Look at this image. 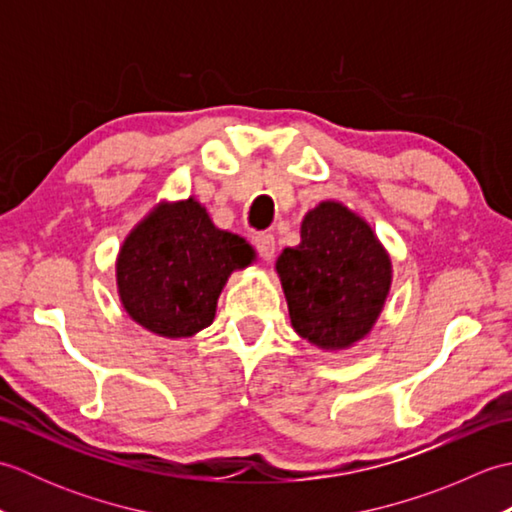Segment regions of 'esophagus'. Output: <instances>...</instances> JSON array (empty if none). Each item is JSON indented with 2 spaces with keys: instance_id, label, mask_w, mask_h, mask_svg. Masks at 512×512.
Here are the masks:
<instances>
[{
  "instance_id": "34e87169",
  "label": "esophagus",
  "mask_w": 512,
  "mask_h": 512,
  "mask_svg": "<svg viewBox=\"0 0 512 512\" xmlns=\"http://www.w3.org/2000/svg\"><path fill=\"white\" fill-rule=\"evenodd\" d=\"M255 248H257V253L266 259V262H270V259L275 257V250H277L275 235L273 233H259L255 237Z\"/></svg>"
}]
</instances>
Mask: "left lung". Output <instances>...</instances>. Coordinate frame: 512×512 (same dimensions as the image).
<instances>
[{
  "label": "left lung",
  "mask_w": 512,
  "mask_h": 512,
  "mask_svg": "<svg viewBox=\"0 0 512 512\" xmlns=\"http://www.w3.org/2000/svg\"><path fill=\"white\" fill-rule=\"evenodd\" d=\"M292 328L323 350H343L372 330L391 286V262L372 228L339 202L301 224V244L277 259Z\"/></svg>",
  "instance_id": "8db88e82"
}]
</instances>
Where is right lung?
<instances>
[{
    "instance_id": "right-lung-1",
    "label": "right lung",
    "mask_w": 512,
    "mask_h": 512,
    "mask_svg": "<svg viewBox=\"0 0 512 512\" xmlns=\"http://www.w3.org/2000/svg\"><path fill=\"white\" fill-rule=\"evenodd\" d=\"M253 257L242 237L215 228L193 198L158 204L121 248L118 295L143 328L169 339L191 336L213 323L228 275Z\"/></svg>"
}]
</instances>
